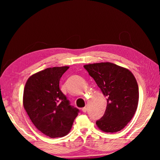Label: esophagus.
<instances>
[{"instance_id": "1", "label": "esophagus", "mask_w": 160, "mask_h": 160, "mask_svg": "<svg viewBox=\"0 0 160 160\" xmlns=\"http://www.w3.org/2000/svg\"><path fill=\"white\" fill-rule=\"evenodd\" d=\"M87 110H88V107H87V106H85V107H83L82 109V112H84V113L86 112H87Z\"/></svg>"}]
</instances>
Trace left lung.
Returning <instances> with one entry per match:
<instances>
[{
    "label": "left lung",
    "mask_w": 160,
    "mask_h": 160,
    "mask_svg": "<svg viewBox=\"0 0 160 160\" xmlns=\"http://www.w3.org/2000/svg\"><path fill=\"white\" fill-rule=\"evenodd\" d=\"M84 68L107 97L104 114L96 124L102 131H120L133 117L139 100L138 85L133 74L126 68L102 62Z\"/></svg>",
    "instance_id": "obj_1"
}]
</instances>
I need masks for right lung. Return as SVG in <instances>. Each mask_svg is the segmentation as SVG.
<instances>
[{"instance_id": "add662e5", "label": "right lung", "mask_w": 160, "mask_h": 160, "mask_svg": "<svg viewBox=\"0 0 160 160\" xmlns=\"http://www.w3.org/2000/svg\"><path fill=\"white\" fill-rule=\"evenodd\" d=\"M68 66L48 68L31 75L23 92V106L35 127L50 138L66 135L79 110L70 105L59 88Z\"/></svg>"}]
</instances>
